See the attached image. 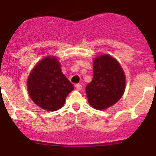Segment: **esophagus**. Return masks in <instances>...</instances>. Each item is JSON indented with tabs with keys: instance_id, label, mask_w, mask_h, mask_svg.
Listing matches in <instances>:
<instances>
[{
	"instance_id": "1",
	"label": "esophagus",
	"mask_w": 156,
	"mask_h": 156,
	"mask_svg": "<svg viewBox=\"0 0 156 156\" xmlns=\"http://www.w3.org/2000/svg\"><path fill=\"white\" fill-rule=\"evenodd\" d=\"M75 87L77 90H82V85L79 84V83H77V84L75 85Z\"/></svg>"
}]
</instances>
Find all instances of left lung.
Masks as SVG:
<instances>
[{"label": "left lung", "instance_id": "obj_1", "mask_svg": "<svg viewBox=\"0 0 156 156\" xmlns=\"http://www.w3.org/2000/svg\"><path fill=\"white\" fill-rule=\"evenodd\" d=\"M93 73V80L86 87L88 102L95 109H106L124 94V72L115 58L105 54L94 59Z\"/></svg>", "mask_w": 156, "mask_h": 156}]
</instances>
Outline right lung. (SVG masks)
Wrapping results in <instances>:
<instances>
[{
    "label": "right lung",
    "mask_w": 156,
    "mask_h": 156,
    "mask_svg": "<svg viewBox=\"0 0 156 156\" xmlns=\"http://www.w3.org/2000/svg\"><path fill=\"white\" fill-rule=\"evenodd\" d=\"M73 89V85L62 73L61 64L55 56L41 59L30 72L27 80L30 98L47 111L61 108Z\"/></svg>",
    "instance_id": "add662e5"
}]
</instances>
